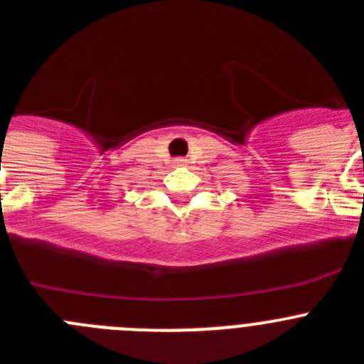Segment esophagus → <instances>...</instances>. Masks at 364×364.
<instances>
[{
	"mask_svg": "<svg viewBox=\"0 0 364 364\" xmlns=\"http://www.w3.org/2000/svg\"><path fill=\"white\" fill-rule=\"evenodd\" d=\"M173 164H176V166H183V164H187V159H183V157L173 159Z\"/></svg>",
	"mask_w": 364,
	"mask_h": 364,
	"instance_id": "obj_1",
	"label": "esophagus"
}]
</instances>
